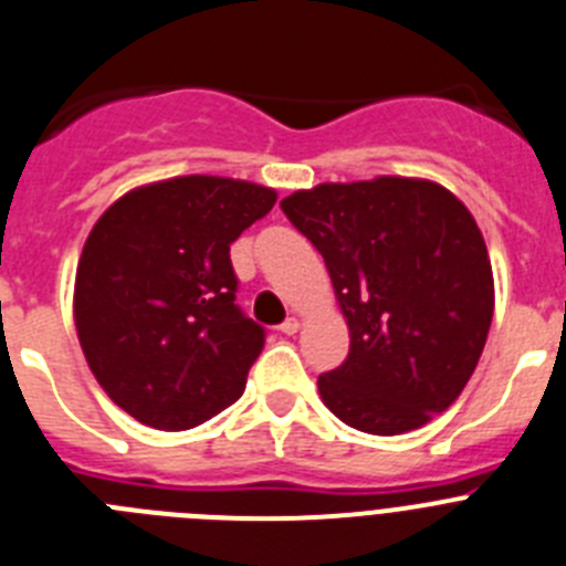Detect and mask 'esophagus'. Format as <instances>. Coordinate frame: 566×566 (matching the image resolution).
<instances>
[{
    "label": "esophagus",
    "instance_id": "obj_1",
    "mask_svg": "<svg viewBox=\"0 0 566 566\" xmlns=\"http://www.w3.org/2000/svg\"><path fill=\"white\" fill-rule=\"evenodd\" d=\"M297 328H300L297 317H286L283 323H280V334H289V337H292V334H297Z\"/></svg>",
    "mask_w": 566,
    "mask_h": 566
}]
</instances>
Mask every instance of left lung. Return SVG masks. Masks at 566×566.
I'll return each mask as SVG.
<instances>
[{
  "label": "left lung",
  "mask_w": 566,
  "mask_h": 566,
  "mask_svg": "<svg viewBox=\"0 0 566 566\" xmlns=\"http://www.w3.org/2000/svg\"><path fill=\"white\" fill-rule=\"evenodd\" d=\"M280 209L323 254L348 323V357L317 379L328 411L397 437L451 408L493 319V269L468 207L424 178L379 175L300 189Z\"/></svg>",
  "instance_id": "8db88e82"
}]
</instances>
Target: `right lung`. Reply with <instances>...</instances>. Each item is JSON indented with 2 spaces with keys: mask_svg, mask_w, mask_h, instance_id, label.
<instances>
[{
  "mask_svg": "<svg viewBox=\"0 0 566 566\" xmlns=\"http://www.w3.org/2000/svg\"><path fill=\"white\" fill-rule=\"evenodd\" d=\"M277 192L181 175L122 195L90 229L73 317L90 371L122 411L187 431L234 402L266 334L234 306L229 247Z\"/></svg>",
  "mask_w": 566,
  "mask_h": 566,
  "instance_id": "right-lung-1",
  "label": "right lung"
}]
</instances>
